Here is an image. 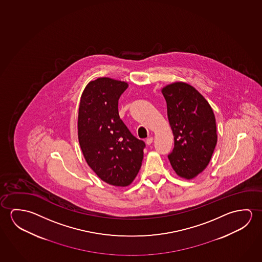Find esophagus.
Wrapping results in <instances>:
<instances>
[{
    "mask_svg": "<svg viewBox=\"0 0 262 262\" xmlns=\"http://www.w3.org/2000/svg\"><path fill=\"white\" fill-rule=\"evenodd\" d=\"M153 137H149V138H147L146 140H145V143H146V145H150L152 143H153Z\"/></svg>",
    "mask_w": 262,
    "mask_h": 262,
    "instance_id": "1",
    "label": "esophagus"
}]
</instances>
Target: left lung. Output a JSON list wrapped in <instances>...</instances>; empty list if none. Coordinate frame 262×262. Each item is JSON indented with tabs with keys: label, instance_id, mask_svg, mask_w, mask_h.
I'll use <instances>...</instances> for the list:
<instances>
[{
	"label": "left lung",
	"instance_id": "8db88e82",
	"mask_svg": "<svg viewBox=\"0 0 262 262\" xmlns=\"http://www.w3.org/2000/svg\"><path fill=\"white\" fill-rule=\"evenodd\" d=\"M174 135L168 159L179 177L191 179L207 167L216 147V119L211 106L188 83L177 82L162 89Z\"/></svg>",
	"mask_w": 262,
	"mask_h": 262
}]
</instances>
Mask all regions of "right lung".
Returning <instances> with one entry per match:
<instances>
[{
  "label": "right lung",
  "instance_id": "right-lung-1",
  "mask_svg": "<svg viewBox=\"0 0 262 262\" xmlns=\"http://www.w3.org/2000/svg\"><path fill=\"white\" fill-rule=\"evenodd\" d=\"M125 82L101 77L84 88L78 111V139L88 166L104 182L126 187L141 167L145 142L134 137L118 114Z\"/></svg>",
  "mask_w": 262,
  "mask_h": 262
}]
</instances>
